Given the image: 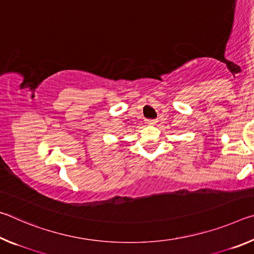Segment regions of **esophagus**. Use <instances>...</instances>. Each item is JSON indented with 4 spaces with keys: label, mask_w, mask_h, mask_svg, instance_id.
I'll use <instances>...</instances> for the list:
<instances>
[{
    "label": "esophagus",
    "mask_w": 254,
    "mask_h": 254,
    "mask_svg": "<svg viewBox=\"0 0 254 254\" xmlns=\"http://www.w3.org/2000/svg\"><path fill=\"white\" fill-rule=\"evenodd\" d=\"M157 123V120H147V124L149 126H154Z\"/></svg>",
    "instance_id": "esophagus-1"
}]
</instances>
